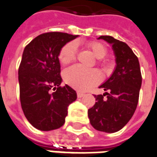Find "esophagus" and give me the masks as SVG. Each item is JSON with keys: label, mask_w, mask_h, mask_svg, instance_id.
I'll use <instances>...</instances> for the list:
<instances>
[{"label": "esophagus", "mask_w": 157, "mask_h": 157, "mask_svg": "<svg viewBox=\"0 0 157 157\" xmlns=\"http://www.w3.org/2000/svg\"><path fill=\"white\" fill-rule=\"evenodd\" d=\"M76 94H77V97H78V98L83 97L84 95H85V94H84V93H82V92H81V91H77V92H76Z\"/></svg>", "instance_id": "34e87169"}]
</instances>
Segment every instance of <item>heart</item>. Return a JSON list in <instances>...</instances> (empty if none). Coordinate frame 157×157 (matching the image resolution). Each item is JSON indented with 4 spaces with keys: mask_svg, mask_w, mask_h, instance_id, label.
Returning a JSON list of instances; mask_svg holds the SVG:
<instances>
[{
    "mask_svg": "<svg viewBox=\"0 0 157 157\" xmlns=\"http://www.w3.org/2000/svg\"><path fill=\"white\" fill-rule=\"evenodd\" d=\"M86 47L93 53L98 60V65L104 71H108L111 66L109 60L104 57L107 55L108 49L105 44L97 41L87 43ZM77 46L76 43L69 42L61 48L58 54V59L63 65H67L76 59ZM63 78L66 83L75 89L86 90L91 88L101 80L100 73L95 69H85L78 65L67 68L63 71Z\"/></svg>",
    "mask_w": 157,
    "mask_h": 157,
    "instance_id": "heart-1",
    "label": "heart"
}]
</instances>
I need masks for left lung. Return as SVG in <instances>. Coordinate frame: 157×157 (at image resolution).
Instances as JSON below:
<instances>
[{
    "label": "left lung",
    "mask_w": 157,
    "mask_h": 157,
    "mask_svg": "<svg viewBox=\"0 0 157 157\" xmlns=\"http://www.w3.org/2000/svg\"><path fill=\"white\" fill-rule=\"evenodd\" d=\"M112 44L116 57V68L112 76L100 88L107 90L94 95L96 102L88 110L90 124L98 131H119L133 115L142 86L138 58L128 45L111 36H100Z\"/></svg>",
    "instance_id": "1"
}]
</instances>
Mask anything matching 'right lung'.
<instances>
[{
	"label": "right lung",
	"mask_w": 157,
	"mask_h": 157,
	"mask_svg": "<svg viewBox=\"0 0 157 157\" xmlns=\"http://www.w3.org/2000/svg\"><path fill=\"white\" fill-rule=\"evenodd\" d=\"M77 37L48 32L37 36L25 48L18 71L20 104L27 120L39 130L61 128L67 107L76 100V92L71 87L60 86L58 54L67 43Z\"/></svg>",
	"instance_id": "1"
}]
</instances>
